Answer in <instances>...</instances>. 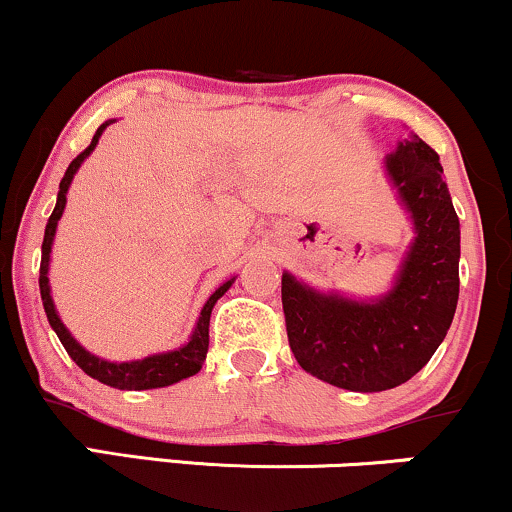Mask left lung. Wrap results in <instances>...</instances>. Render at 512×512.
Returning a JSON list of instances; mask_svg holds the SVG:
<instances>
[{"instance_id": "obj_1", "label": "left lung", "mask_w": 512, "mask_h": 512, "mask_svg": "<svg viewBox=\"0 0 512 512\" xmlns=\"http://www.w3.org/2000/svg\"><path fill=\"white\" fill-rule=\"evenodd\" d=\"M385 168L416 231L395 289L380 301L356 303L281 276L298 366L354 392L392 390L414 378L448 334L460 296V219L438 154L414 134L385 158Z\"/></svg>"}]
</instances>
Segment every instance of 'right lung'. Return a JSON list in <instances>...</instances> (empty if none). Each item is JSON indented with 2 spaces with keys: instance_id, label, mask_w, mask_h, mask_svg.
<instances>
[{
  "instance_id": "right-lung-1",
  "label": "right lung",
  "mask_w": 512,
  "mask_h": 512,
  "mask_svg": "<svg viewBox=\"0 0 512 512\" xmlns=\"http://www.w3.org/2000/svg\"><path fill=\"white\" fill-rule=\"evenodd\" d=\"M108 125H110V122H105V125L96 129L91 144H88L86 149L81 151V154L76 156L72 163H69L67 173H64V178L60 182L57 204H55V209H52L48 226H45L43 257H40V279H38L40 281V298H43V308H45V315H48L52 330H55L57 337H60V342H62L64 349H67V354L72 356V361L81 370H84L86 375H91V378H96L98 383H103V385L117 387V390H154V387L173 385V383H178V380L190 378V375H195V373H199V370H202V363H204V358H207V351H209L211 308H214L216 301H219L223 293L231 289L233 279L226 281L223 286H219V289L211 293L209 301L204 303V308H202V313H199L197 327H195V332H192L190 342H187L185 346H180V349L168 351V354L146 356V358H142V361L110 363V361H103V358L88 354L84 346L76 342L72 334L67 332V327L62 325L60 315H57L55 303H52L50 286H48V264H50L52 238H55V228H57V221H60L62 211H64V204H67V190H69V185H72L74 173L79 170L81 161H84V158L91 154L93 149H96L98 137H101L103 129Z\"/></svg>"
}]
</instances>
